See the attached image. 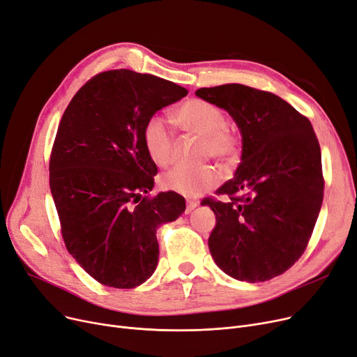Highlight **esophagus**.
I'll use <instances>...</instances> for the list:
<instances>
[{"mask_svg":"<svg viewBox=\"0 0 357 357\" xmlns=\"http://www.w3.org/2000/svg\"><path fill=\"white\" fill-rule=\"evenodd\" d=\"M199 203L195 200H188V205H185V213H192V211H195L197 208Z\"/></svg>","mask_w":357,"mask_h":357,"instance_id":"obj_1","label":"esophagus"}]
</instances>
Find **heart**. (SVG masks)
I'll return each instance as SVG.
<instances>
[{
    "label": "heart",
    "mask_w": 357,
    "mask_h": 357,
    "mask_svg": "<svg viewBox=\"0 0 357 357\" xmlns=\"http://www.w3.org/2000/svg\"><path fill=\"white\" fill-rule=\"evenodd\" d=\"M176 125L188 133L200 137L199 158H213L220 164H232L241 151V133L227 121L225 112L208 100L190 98L173 113ZM142 142L149 160L158 167L172 161L174 135L164 119L151 116L142 129ZM219 183L216 169L211 165L174 167L161 177L162 189L183 197H197L212 190Z\"/></svg>",
    "instance_id": "b5f03b06"
}]
</instances>
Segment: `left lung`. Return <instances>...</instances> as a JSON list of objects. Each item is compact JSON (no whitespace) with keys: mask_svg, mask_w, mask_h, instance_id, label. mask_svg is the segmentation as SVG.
I'll return each mask as SVG.
<instances>
[{"mask_svg":"<svg viewBox=\"0 0 357 357\" xmlns=\"http://www.w3.org/2000/svg\"><path fill=\"white\" fill-rule=\"evenodd\" d=\"M225 109L243 135L234 178L203 199L216 215L209 250L220 270L243 282H266L307 250L324 197L321 149L308 117L279 96L243 86L199 89Z\"/></svg>","mask_w":357,"mask_h":357,"instance_id":"1","label":"left lung"}]
</instances>
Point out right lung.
I'll return each instance as SVG.
<instances>
[{"instance_id": "1", "label": "right lung", "mask_w": 357, "mask_h": 357, "mask_svg": "<svg viewBox=\"0 0 357 357\" xmlns=\"http://www.w3.org/2000/svg\"><path fill=\"white\" fill-rule=\"evenodd\" d=\"M184 96L172 81L112 70L84 84L63 112L49 185L68 252L101 284L132 289L149 279L157 228L185 211L180 195H148L158 169L142 142L148 119Z\"/></svg>"}]
</instances>
